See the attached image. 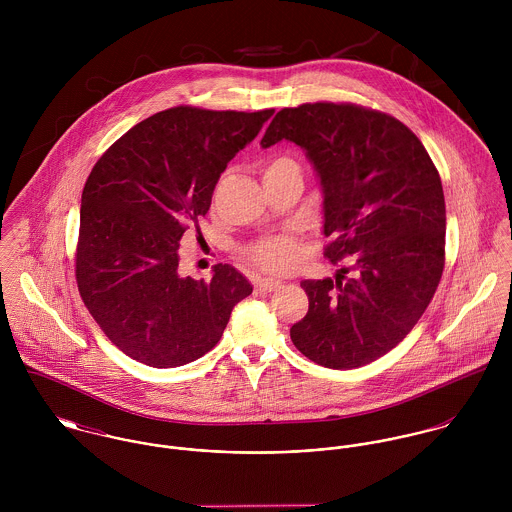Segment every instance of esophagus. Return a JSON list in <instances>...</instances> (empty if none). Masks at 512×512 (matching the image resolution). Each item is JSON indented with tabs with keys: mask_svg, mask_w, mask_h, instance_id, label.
Here are the masks:
<instances>
[{
	"mask_svg": "<svg viewBox=\"0 0 512 512\" xmlns=\"http://www.w3.org/2000/svg\"><path fill=\"white\" fill-rule=\"evenodd\" d=\"M254 286L260 292H276V290L282 288V282L280 280H272V278H264V280H258Z\"/></svg>",
	"mask_w": 512,
	"mask_h": 512,
	"instance_id": "esophagus-1",
	"label": "esophagus"
}]
</instances>
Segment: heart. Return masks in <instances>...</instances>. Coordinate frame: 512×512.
Segmentation results:
<instances>
[{
	"label": "heart",
	"mask_w": 512,
	"mask_h": 512,
	"mask_svg": "<svg viewBox=\"0 0 512 512\" xmlns=\"http://www.w3.org/2000/svg\"><path fill=\"white\" fill-rule=\"evenodd\" d=\"M286 163H293L290 157H276L272 159L264 171L272 167H280ZM246 256L252 264L268 272H284L290 270L299 258V244L293 234H274L260 238L252 246H248Z\"/></svg>",
	"instance_id": "obj_1"
}]
</instances>
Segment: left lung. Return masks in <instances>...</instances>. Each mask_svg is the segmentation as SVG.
<instances>
[{
  "mask_svg": "<svg viewBox=\"0 0 512 512\" xmlns=\"http://www.w3.org/2000/svg\"><path fill=\"white\" fill-rule=\"evenodd\" d=\"M303 147L323 187L325 258L335 280H303L309 309L295 349L349 370L392 351L420 321L445 264V199L416 134L390 114L349 102L284 108L260 146Z\"/></svg>",
  "mask_w": 512,
  "mask_h": 512,
  "instance_id": "obj_1",
  "label": "left lung"
}]
</instances>
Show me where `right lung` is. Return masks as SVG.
<instances>
[{"label": "right lung", "instance_id": "add662e5", "mask_svg": "<svg viewBox=\"0 0 512 512\" xmlns=\"http://www.w3.org/2000/svg\"><path fill=\"white\" fill-rule=\"evenodd\" d=\"M274 110L175 106L108 147L80 201L78 292L104 335L153 368L201 359L222 337L232 307L252 293L232 266L211 280L181 278L179 240L205 217L228 161Z\"/></svg>", "mask_w": 512, "mask_h": 512}]
</instances>
